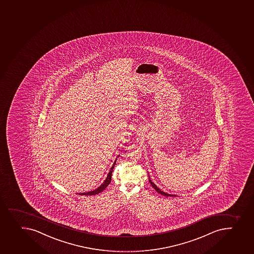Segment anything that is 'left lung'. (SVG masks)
<instances>
[{
	"label": "left lung",
	"instance_id": "1",
	"mask_svg": "<svg viewBox=\"0 0 254 254\" xmlns=\"http://www.w3.org/2000/svg\"><path fill=\"white\" fill-rule=\"evenodd\" d=\"M149 182L150 183H151V185H152V188H153V189H154L155 190H156V191H157V192H158V193L162 194V195H163V196H176V195H172V194H168L167 193V192H164V191H161V190H160V189H158V188H157V187L156 186V185H155L154 183H152V180L150 179V178Z\"/></svg>",
	"mask_w": 254,
	"mask_h": 254
}]
</instances>
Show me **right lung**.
<instances>
[{
    "label": "right lung",
    "instance_id": "right-lung-1",
    "mask_svg": "<svg viewBox=\"0 0 254 254\" xmlns=\"http://www.w3.org/2000/svg\"><path fill=\"white\" fill-rule=\"evenodd\" d=\"M116 161H117V159H116ZM116 161L114 162V163H113V167L111 168L110 172L107 174L106 180L104 181V183H102L101 186L98 187L97 189H95L93 191H87V192H83V193H79V195H85V196L89 195V196H92V195H96V194L100 193L101 191H103V190L110 184L111 181H112V173H113V168H114V166H115L116 164Z\"/></svg>",
    "mask_w": 254,
    "mask_h": 254
}]
</instances>
